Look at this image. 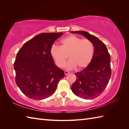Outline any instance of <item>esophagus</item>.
<instances>
[{"mask_svg":"<svg viewBox=\"0 0 129 129\" xmlns=\"http://www.w3.org/2000/svg\"><path fill=\"white\" fill-rule=\"evenodd\" d=\"M69 73H70V72H68V71H65V72H64L65 75H68V74H69Z\"/></svg>","mask_w":129,"mask_h":129,"instance_id":"34e87169","label":"esophagus"}]
</instances>
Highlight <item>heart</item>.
Wrapping results in <instances>:
<instances>
[{
	"label": "heart",
	"mask_w": 129,
	"mask_h": 129,
	"mask_svg": "<svg viewBox=\"0 0 129 129\" xmlns=\"http://www.w3.org/2000/svg\"><path fill=\"white\" fill-rule=\"evenodd\" d=\"M94 51L92 43L89 39L72 35L61 41V45H53L50 49V54L56 65L60 68L64 67L69 55L70 59L66 64L68 69H79L86 67L91 61Z\"/></svg>",
	"instance_id": "heart-1"
}]
</instances>
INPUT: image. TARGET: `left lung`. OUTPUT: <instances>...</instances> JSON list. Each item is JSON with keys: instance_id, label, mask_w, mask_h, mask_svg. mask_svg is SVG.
I'll use <instances>...</instances> for the list:
<instances>
[{"instance_id": "obj_1", "label": "left lung", "mask_w": 129, "mask_h": 129, "mask_svg": "<svg viewBox=\"0 0 129 129\" xmlns=\"http://www.w3.org/2000/svg\"><path fill=\"white\" fill-rule=\"evenodd\" d=\"M72 33L83 35L94 45L91 61L83 70L75 73L76 79L72 86V91L77 96L92 99L102 94L109 82L111 74L110 54L106 45L97 37L84 31Z\"/></svg>"}]
</instances>
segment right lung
<instances>
[{
	"mask_svg": "<svg viewBox=\"0 0 129 129\" xmlns=\"http://www.w3.org/2000/svg\"><path fill=\"white\" fill-rule=\"evenodd\" d=\"M62 33H43L26 42L16 55L15 83L27 97L40 100L51 96L64 72L56 67L50 49Z\"/></svg>",
	"mask_w": 129,
	"mask_h": 129,
	"instance_id": "obj_1",
	"label": "right lung"
}]
</instances>
